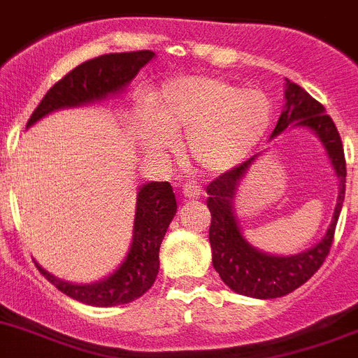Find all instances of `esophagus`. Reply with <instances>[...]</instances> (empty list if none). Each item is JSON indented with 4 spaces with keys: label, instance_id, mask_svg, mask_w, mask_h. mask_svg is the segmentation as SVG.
I'll use <instances>...</instances> for the list:
<instances>
[{
    "label": "esophagus",
    "instance_id": "obj_1",
    "mask_svg": "<svg viewBox=\"0 0 358 358\" xmlns=\"http://www.w3.org/2000/svg\"><path fill=\"white\" fill-rule=\"evenodd\" d=\"M182 195H185L186 199H199V196L202 195V188L199 185H195V182H186V185L182 186Z\"/></svg>",
    "mask_w": 358,
    "mask_h": 358
}]
</instances>
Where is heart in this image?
Segmentation results:
<instances>
[{
  "label": "heart",
  "instance_id": "1",
  "mask_svg": "<svg viewBox=\"0 0 358 358\" xmlns=\"http://www.w3.org/2000/svg\"><path fill=\"white\" fill-rule=\"evenodd\" d=\"M273 119L270 97L261 90L241 88L227 80L188 76L163 85L140 129L149 156L169 157L177 138L206 173L234 169L264 138Z\"/></svg>",
  "mask_w": 358,
  "mask_h": 358
}]
</instances>
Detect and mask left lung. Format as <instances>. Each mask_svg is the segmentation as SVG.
<instances>
[{"instance_id": "obj_1", "label": "left lung", "mask_w": 358, "mask_h": 358, "mask_svg": "<svg viewBox=\"0 0 358 358\" xmlns=\"http://www.w3.org/2000/svg\"><path fill=\"white\" fill-rule=\"evenodd\" d=\"M287 127H303L313 131L324 147V152L339 179V195L332 222L316 245L300 254L275 255L255 248L243 236L232 201L259 154L216 177L206 189L208 208L211 211L209 243L213 252V266L232 291L261 300L293 293L320 270L332 247L346 189V159L336 124L324 113L323 104L309 96L300 85L289 80H286V104L282 108L270 140L284 133Z\"/></svg>"}]
</instances>
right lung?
I'll use <instances>...</instances> for the list:
<instances>
[{
  "mask_svg": "<svg viewBox=\"0 0 358 358\" xmlns=\"http://www.w3.org/2000/svg\"><path fill=\"white\" fill-rule=\"evenodd\" d=\"M154 57L152 51L111 52L78 65L49 88L26 127H31L52 111L87 106L122 94L140 69ZM176 213L177 202L170 182H145L136 195L129 250L108 277L90 284H74L55 277L37 261L35 266L58 291L81 303L94 307L129 303L152 287L159 271V247Z\"/></svg>",
  "mask_w": 358,
  "mask_h": 358,
  "instance_id": "obj_1",
  "label": "right lung"
}]
</instances>
